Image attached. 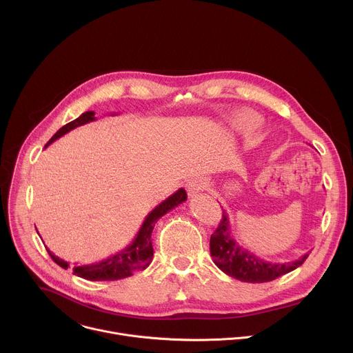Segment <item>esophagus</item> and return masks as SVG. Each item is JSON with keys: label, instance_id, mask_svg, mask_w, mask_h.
I'll list each match as a JSON object with an SVG mask.
<instances>
[{"label": "esophagus", "instance_id": "34e87169", "mask_svg": "<svg viewBox=\"0 0 353 353\" xmlns=\"http://www.w3.org/2000/svg\"><path fill=\"white\" fill-rule=\"evenodd\" d=\"M205 187H207V183H205V180H203L201 177L190 179V180L185 183V190L188 191L190 195H195L198 191L204 190Z\"/></svg>", "mask_w": 353, "mask_h": 353}]
</instances>
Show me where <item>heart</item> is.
<instances>
[{
    "label": "heart",
    "instance_id": "b5f03b06",
    "mask_svg": "<svg viewBox=\"0 0 353 353\" xmlns=\"http://www.w3.org/2000/svg\"><path fill=\"white\" fill-rule=\"evenodd\" d=\"M230 124L240 131H245V130L253 128L259 124V117L254 113L240 112L230 117Z\"/></svg>",
    "mask_w": 353,
    "mask_h": 353
}]
</instances>
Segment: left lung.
Here are the masks:
<instances>
[{"label": "left lung", "mask_w": 353, "mask_h": 353, "mask_svg": "<svg viewBox=\"0 0 353 353\" xmlns=\"http://www.w3.org/2000/svg\"><path fill=\"white\" fill-rule=\"evenodd\" d=\"M210 248L214 263L221 271L241 282L250 283H263L274 281L296 270L309 257V254H305L299 260L282 264L260 259L234 240L230 233L229 218L225 210L222 212L219 226L211 234Z\"/></svg>", "instance_id": "left-lung-1"}]
</instances>
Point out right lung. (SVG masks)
I'll return each mask as SVG.
<instances>
[{
    "label": "right lung",
    "mask_w": 353,
    "mask_h": 353,
    "mask_svg": "<svg viewBox=\"0 0 353 353\" xmlns=\"http://www.w3.org/2000/svg\"><path fill=\"white\" fill-rule=\"evenodd\" d=\"M94 120H96L94 112L82 113L78 119H75L74 121L61 127L52 137V139L46 143L44 148H47L50 143L54 142L64 134L70 132L71 130H74L79 125H83L86 123L94 121ZM185 199H187L185 190L179 188L174 194H172L169 198H166L163 201V203H161L157 208H154L148 214V216L145 218L143 223L141 225L135 239L132 240V243L130 245H127L124 250L119 251L117 254H114L103 261H100V263L74 267V274L77 276L88 279V281H117V279L128 278L137 271L145 270L150 264V261H152V257H154V248H152V240H150V236H152L155 223L165 214H168L174 207L184 203ZM47 251H48L50 257L53 259V261L56 264H59L64 270L68 268L70 264L67 261L56 257L48 248H47Z\"/></svg>",
    "instance_id": "add662e5"
}]
</instances>
